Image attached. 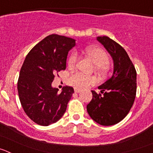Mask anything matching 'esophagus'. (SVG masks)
<instances>
[{"label": "esophagus", "mask_w": 153, "mask_h": 153, "mask_svg": "<svg viewBox=\"0 0 153 153\" xmlns=\"http://www.w3.org/2000/svg\"><path fill=\"white\" fill-rule=\"evenodd\" d=\"M74 92L76 93H79V92H81V90L79 88H74Z\"/></svg>", "instance_id": "34e87169"}]
</instances>
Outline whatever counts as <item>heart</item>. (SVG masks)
<instances>
[{
	"label": "heart",
	"instance_id": "b5f03b06",
	"mask_svg": "<svg viewBox=\"0 0 153 153\" xmlns=\"http://www.w3.org/2000/svg\"><path fill=\"white\" fill-rule=\"evenodd\" d=\"M86 53L92 58L96 64V70L100 74H104L107 70L109 58L108 54L101 48L96 47H89L86 49ZM78 56L76 52H73L68 59L69 67H74L77 62ZM70 85L77 88H86L90 85L95 84L97 79L93 76L86 75L83 73H76L70 76L68 79Z\"/></svg>",
	"mask_w": 153,
	"mask_h": 153
}]
</instances>
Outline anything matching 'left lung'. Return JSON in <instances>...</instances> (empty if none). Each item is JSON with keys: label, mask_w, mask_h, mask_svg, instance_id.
<instances>
[{"label": "left lung", "mask_w": 153, "mask_h": 153, "mask_svg": "<svg viewBox=\"0 0 153 153\" xmlns=\"http://www.w3.org/2000/svg\"><path fill=\"white\" fill-rule=\"evenodd\" d=\"M111 55L113 73L98 87L100 93L92 90L93 99L86 106L90 117L102 126L120 123L129 113L136 94V71L126 51L106 36H97Z\"/></svg>", "instance_id": "left-lung-1"}]
</instances>
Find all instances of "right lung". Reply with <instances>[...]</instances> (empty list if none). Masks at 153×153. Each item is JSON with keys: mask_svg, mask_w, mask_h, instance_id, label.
I'll list each match as a JSON object with an SVG mask.
<instances>
[{"mask_svg": "<svg viewBox=\"0 0 153 153\" xmlns=\"http://www.w3.org/2000/svg\"><path fill=\"white\" fill-rule=\"evenodd\" d=\"M74 39L51 34L39 42L27 55L17 82L21 106L31 120L49 126L60 120L74 90L63 86L61 93L51 86L55 74L66 69L68 52Z\"/></svg>", "mask_w": 153, "mask_h": 153, "instance_id": "right-lung-1", "label": "right lung"}]
</instances>
